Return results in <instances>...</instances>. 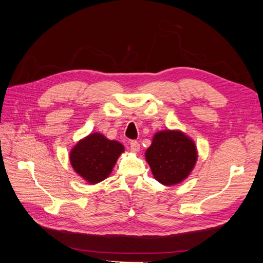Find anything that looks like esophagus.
<instances>
[{
    "label": "esophagus",
    "instance_id": "obj_1",
    "mask_svg": "<svg viewBox=\"0 0 263 263\" xmlns=\"http://www.w3.org/2000/svg\"><path fill=\"white\" fill-rule=\"evenodd\" d=\"M129 145H130V151H132V153H138L139 149H140V145H139L138 141L132 140Z\"/></svg>",
    "mask_w": 263,
    "mask_h": 263
}]
</instances>
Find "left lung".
<instances>
[{
    "instance_id": "obj_1",
    "label": "left lung",
    "mask_w": 263,
    "mask_h": 263,
    "mask_svg": "<svg viewBox=\"0 0 263 263\" xmlns=\"http://www.w3.org/2000/svg\"><path fill=\"white\" fill-rule=\"evenodd\" d=\"M145 156L155 179L166 186L185 180L197 160L194 141L180 130L156 133Z\"/></svg>"
}]
</instances>
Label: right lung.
Returning <instances> with one entry per match:
<instances>
[{
	"mask_svg": "<svg viewBox=\"0 0 263 263\" xmlns=\"http://www.w3.org/2000/svg\"><path fill=\"white\" fill-rule=\"evenodd\" d=\"M123 153L124 146L121 142L93 133L77 142L70 153V162L79 176L95 184L109 176Z\"/></svg>",
	"mask_w": 263,
	"mask_h": 263,
	"instance_id": "obj_1",
	"label": "right lung"
}]
</instances>
